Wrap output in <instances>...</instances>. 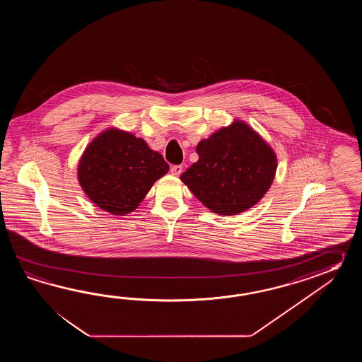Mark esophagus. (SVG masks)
<instances>
[{"instance_id": "34e87169", "label": "esophagus", "mask_w": 362, "mask_h": 362, "mask_svg": "<svg viewBox=\"0 0 362 362\" xmlns=\"http://www.w3.org/2000/svg\"><path fill=\"white\" fill-rule=\"evenodd\" d=\"M170 173H172L173 176H180V175L182 173V165H173V167L170 168Z\"/></svg>"}]
</instances>
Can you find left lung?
I'll return each instance as SVG.
<instances>
[{"mask_svg":"<svg viewBox=\"0 0 362 362\" xmlns=\"http://www.w3.org/2000/svg\"><path fill=\"white\" fill-rule=\"evenodd\" d=\"M197 153L198 162L180 178L217 215H238L254 207L276 176L274 150L242 120L202 139Z\"/></svg>","mask_w":362,"mask_h":362,"instance_id":"obj_1","label":"left lung"}]
</instances>
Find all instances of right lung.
<instances>
[{"instance_id": "right-lung-1", "label": "right lung", "mask_w": 362, "mask_h": 362, "mask_svg": "<svg viewBox=\"0 0 362 362\" xmlns=\"http://www.w3.org/2000/svg\"><path fill=\"white\" fill-rule=\"evenodd\" d=\"M168 170L162 155L147 146L145 139L108 128L85 148L77 180L97 207L125 216L139 207L155 181Z\"/></svg>"}]
</instances>
